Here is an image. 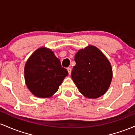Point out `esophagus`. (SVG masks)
<instances>
[{"label":"esophagus","mask_w":135,"mask_h":135,"mask_svg":"<svg viewBox=\"0 0 135 135\" xmlns=\"http://www.w3.org/2000/svg\"><path fill=\"white\" fill-rule=\"evenodd\" d=\"M67 70L68 71V73H69V75H71V69L70 68H68Z\"/></svg>","instance_id":"esophagus-1"}]
</instances>
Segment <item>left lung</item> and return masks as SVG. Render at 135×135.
<instances>
[{
  "label": "left lung",
  "instance_id": "obj_1",
  "mask_svg": "<svg viewBox=\"0 0 135 135\" xmlns=\"http://www.w3.org/2000/svg\"><path fill=\"white\" fill-rule=\"evenodd\" d=\"M71 78L78 90L87 98L96 99L107 92L113 76L112 68L103 53L93 45L77 51Z\"/></svg>",
  "mask_w": 135,
  "mask_h": 135
}]
</instances>
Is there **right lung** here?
I'll use <instances>...</instances> for the list:
<instances>
[{
  "instance_id": "add662e5",
  "label": "right lung",
  "mask_w": 135,
  "mask_h": 135,
  "mask_svg": "<svg viewBox=\"0 0 135 135\" xmlns=\"http://www.w3.org/2000/svg\"><path fill=\"white\" fill-rule=\"evenodd\" d=\"M68 71L51 49L41 47L27 60L24 78L28 90L40 98H51L58 90Z\"/></svg>"
}]
</instances>
